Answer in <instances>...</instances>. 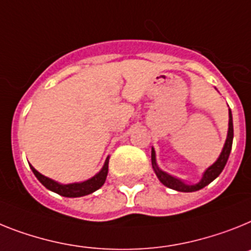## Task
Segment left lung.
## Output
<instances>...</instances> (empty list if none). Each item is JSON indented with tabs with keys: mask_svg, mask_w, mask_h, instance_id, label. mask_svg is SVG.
<instances>
[{
	"mask_svg": "<svg viewBox=\"0 0 251 251\" xmlns=\"http://www.w3.org/2000/svg\"><path fill=\"white\" fill-rule=\"evenodd\" d=\"M232 140H233L232 113H231V109H228V131H227V138H226V142H225V145H223L222 151H221L220 157L217 158V161L214 162L213 165L209 166V167L204 171L203 176H201L199 182H197V184H186L184 180L175 177V176H172V175L167 174V172H165L163 170H161L157 163L154 148H151V167H153L154 174L157 175L158 180L161 181L162 184L165 185V186L172 189V190L182 191V193H193V191H198V190H201V189H203L204 186L209 185L213 180H216V178L220 176L221 172L223 171V168H225V166H226L227 163V159H228L229 157V153H231Z\"/></svg>",
	"mask_w": 251,
	"mask_h": 251,
	"instance_id": "1",
	"label": "left lung"
}]
</instances>
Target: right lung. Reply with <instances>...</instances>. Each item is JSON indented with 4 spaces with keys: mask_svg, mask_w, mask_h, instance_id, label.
<instances>
[{
    "mask_svg": "<svg viewBox=\"0 0 251 251\" xmlns=\"http://www.w3.org/2000/svg\"><path fill=\"white\" fill-rule=\"evenodd\" d=\"M108 162L109 157H107L104 165H103L102 170H100L98 174H96L93 177L88 178L85 181H81V182H73V184H61L57 181L52 180V178L47 177L42 175L41 172H38L34 167L31 165L30 168L33 174L35 175V177L39 180L43 186H46L48 190L53 191V193L58 194L61 197L66 198H79V197H85V195H89V194L97 191L100 187L103 186L104 181L107 178V174H108Z\"/></svg>",
    "mask_w": 251,
    "mask_h": 251,
    "instance_id": "right-lung-1",
    "label": "right lung"
}]
</instances>
